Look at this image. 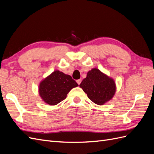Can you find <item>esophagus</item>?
Wrapping results in <instances>:
<instances>
[{"label": "esophagus", "mask_w": 154, "mask_h": 154, "mask_svg": "<svg viewBox=\"0 0 154 154\" xmlns=\"http://www.w3.org/2000/svg\"><path fill=\"white\" fill-rule=\"evenodd\" d=\"M76 82H77V83H78V85H80V83H81V82H82V80H81V79H79V80H76Z\"/></svg>", "instance_id": "1"}]
</instances>
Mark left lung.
I'll return each mask as SVG.
<instances>
[{"label":"left lung","mask_w":154,"mask_h":154,"mask_svg":"<svg viewBox=\"0 0 154 154\" xmlns=\"http://www.w3.org/2000/svg\"><path fill=\"white\" fill-rule=\"evenodd\" d=\"M80 87L88 98L100 105L109 101L116 92L114 81L97 69H93L88 72L87 77L83 79Z\"/></svg>","instance_id":"left-lung-1"}]
</instances>
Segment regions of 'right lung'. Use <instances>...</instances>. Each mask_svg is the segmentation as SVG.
I'll return each mask as SVG.
<instances>
[{
    "label": "right lung",
    "mask_w": 154,
    "mask_h": 154,
    "mask_svg": "<svg viewBox=\"0 0 154 154\" xmlns=\"http://www.w3.org/2000/svg\"><path fill=\"white\" fill-rule=\"evenodd\" d=\"M77 86L71 76L55 71L40 83L39 93L45 103L55 105L66 99L69 92Z\"/></svg>",
    "instance_id": "1"
}]
</instances>
